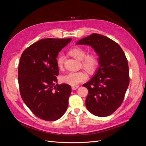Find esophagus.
<instances>
[{
    "label": "esophagus",
    "mask_w": 146,
    "mask_h": 146,
    "mask_svg": "<svg viewBox=\"0 0 146 146\" xmlns=\"http://www.w3.org/2000/svg\"><path fill=\"white\" fill-rule=\"evenodd\" d=\"M78 87H79L78 86H72V90H76Z\"/></svg>",
    "instance_id": "esophagus-1"
}]
</instances>
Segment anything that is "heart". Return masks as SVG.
Listing matches in <instances>:
<instances>
[{
    "instance_id": "1",
    "label": "heart",
    "mask_w": 146,
    "mask_h": 146,
    "mask_svg": "<svg viewBox=\"0 0 146 146\" xmlns=\"http://www.w3.org/2000/svg\"><path fill=\"white\" fill-rule=\"evenodd\" d=\"M69 54L78 60L82 61V67L89 73H93L96 71L99 66L98 56L94 54L86 55V52L80 47H74L69 52ZM64 63V56L59 54L56 58V63L58 68H63ZM87 74L84 71L70 72L65 74L61 78L63 83L71 86H76L78 84L86 80Z\"/></svg>"
}]
</instances>
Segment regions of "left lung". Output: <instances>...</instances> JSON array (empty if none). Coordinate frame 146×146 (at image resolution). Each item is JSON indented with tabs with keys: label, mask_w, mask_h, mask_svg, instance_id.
Segmentation results:
<instances>
[{
	"label": "left lung",
	"mask_w": 146,
	"mask_h": 146,
	"mask_svg": "<svg viewBox=\"0 0 146 146\" xmlns=\"http://www.w3.org/2000/svg\"><path fill=\"white\" fill-rule=\"evenodd\" d=\"M76 44L91 46L99 56L96 74L83 85L88 90L86 107L95 116L111 115L122 104L130 82L124 52L112 39L97 33L81 39Z\"/></svg>",
	"instance_id": "obj_1"
}]
</instances>
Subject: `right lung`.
Listing matches in <instances>:
<instances>
[{"instance_id": "obj_1", "label": "right lung", "mask_w": 146, "mask_h": 146, "mask_svg": "<svg viewBox=\"0 0 146 146\" xmlns=\"http://www.w3.org/2000/svg\"><path fill=\"white\" fill-rule=\"evenodd\" d=\"M71 38L42 39L22 54L18 68L21 98L39 118L54 121L62 117L68 106L71 86L57 83L56 57Z\"/></svg>"}]
</instances>
